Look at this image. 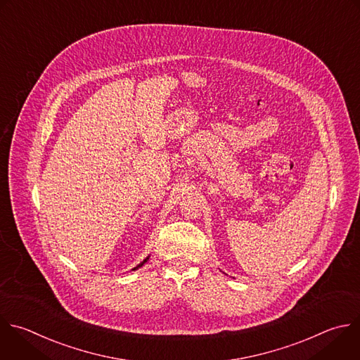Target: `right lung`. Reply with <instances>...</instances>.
<instances>
[{
	"mask_svg": "<svg viewBox=\"0 0 360 360\" xmlns=\"http://www.w3.org/2000/svg\"><path fill=\"white\" fill-rule=\"evenodd\" d=\"M148 259H150V256H148V257H146V259H144V260H143V262H141V263H140V264H139V266H136V267H134V269H133V270H134V271H136V270H139V269H140V267H143V266H144V264H146V263H147V262H148Z\"/></svg>",
	"mask_w": 360,
	"mask_h": 360,
	"instance_id": "right-lung-1",
	"label": "right lung"
}]
</instances>
